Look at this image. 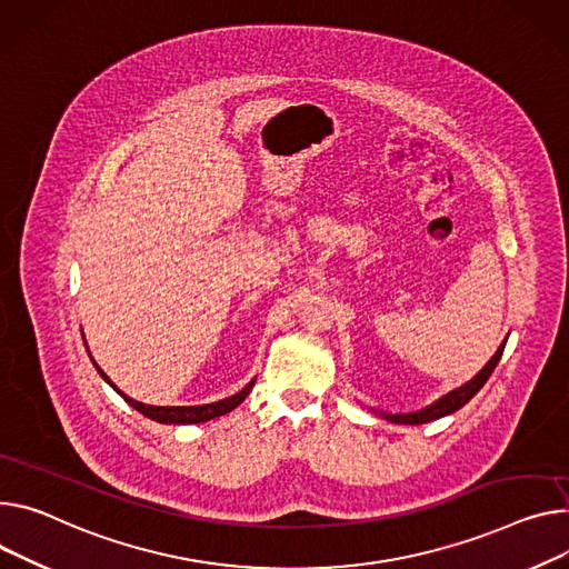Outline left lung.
<instances>
[{"label": "left lung", "mask_w": 569, "mask_h": 569, "mask_svg": "<svg viewBox=\"0 0 569 569\" xmlns=\"http://www.w3.org/2000/svg\"><path fill=\"white\" fill-rule=\"evenodd\" d=\"M506 341L508 337L501 341V346L497 348V353L488 360V365L480 369L471 380H467L465 385L451 389L449 395L440 397L437 401H432L430 406L421 408V410H415V412H401V415H391V412H382V410H376V408H369L373 415H380L382 419L391 421V423H408V426H417V423H428V421H435V419H442L447 415H453L456 410H460L465 403H469L476 395L478 389L483 387L488 382V378L492 376L495 367L499 365L501 356H503V348H506Z\"/></svg>", "instance_id": "left-lung-1"}]
</instances>
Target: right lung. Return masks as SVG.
<instances>
[{
    "label": "right lung",
    "mask_w": 569,
    "mask_h": 569,
    "mask_svg": "<svg viewBox=\"0 0 569 569\" xmlns=\"http://www.w3.org/2000/svg\"><path fill=\"white\" fill-rule=\"evenodd\" d=\"M83 343H86V339H83ZM91 356V353H89ZM93 360V358H91ZM93 365H96V360H93ZM96 369H98V373L118 391V395L132 406L134 410H139L143 417H148V419H152V421H159V423H174V426H180V423H204V421H209V419H216V417H223V415H228V412H232L237 406H241L243 403V399L250 395V389H252V385H254V380H250L241 391H237L234 397H228V399H223V401H216V403H207V406H146V403H141V401H134V399H129L127 395H122V391L109 380V376L96 365Z\"/></svg>",
    "instance_id": "right-lung-1"
}]
</instances>
